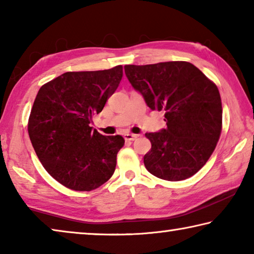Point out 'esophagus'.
<instances>
[{
    "label": "esophagus",
    "instance_id": "esophagus-1",
    "mask_svg": "<svg viewBox=\"0 0 254 254\" xmlns=\"http://www.w3.org/2000/svg\"><path fill=\"white\" fill-rule=\"evenodd\" d=\"M137 137L136 134H131V133H127V134H124V139H126L127 141H133L135 140Z\"/></svg>",
    "mask_w": 254,
    "mask_h": 254
}]
</instances>
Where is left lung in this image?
Segmentation results:
<instances>
[{
  "instance_id": "left-lung-1",
  "label": "left lung",
  "mask_w": 254,
  "mask_h": 254,
  "mask_svg": "<svg viewBox=\"0 0 254 254\" xmlns=\"http://www.w3.org/2000/svg\"><path fill=\"white\" fill-rule=\"evenodd\" d=\"M124 71L150 109L165 111L167 127L145 133L151 142L143 157L145 168L169 182L194 176L212 156L221 135L217 86L187 62L127 65Z\"/></svg>"
}]
</instances>
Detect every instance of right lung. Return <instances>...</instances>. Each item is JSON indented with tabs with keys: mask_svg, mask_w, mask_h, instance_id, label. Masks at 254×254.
Here are the masks:
<instances>
[{
	"mask_svg": "<svg viewBox=\"0 0 254 254\" xmlns=\"http://www.w3.org/2000/svg\"><path fill=\"white\" fill-rule=\"evenodd\" d=\"M123 67L68 71L42 85L30 113L32 147L51 177L78 191L96 189L114 174L121 135H103L89 124L117 91Z\"/></svg>",
	"mask_w": 254,
	"mask_h": 254,
	"instance_id": "obj_1",
	"label": "right lung"
}]
</instances>
